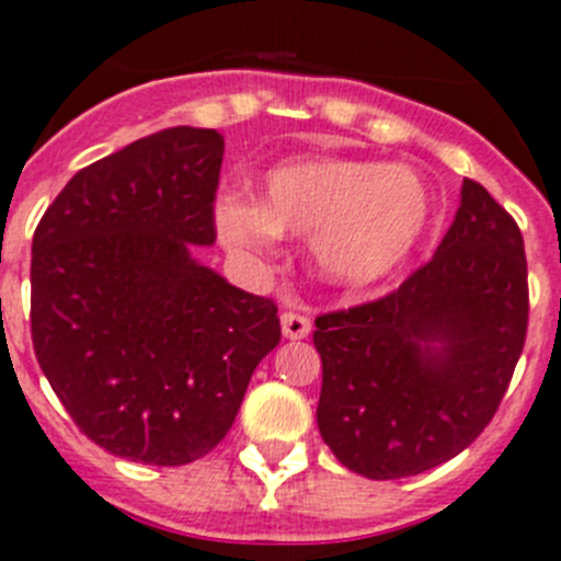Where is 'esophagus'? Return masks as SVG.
<instances>
[{
    "instance_id": "34e87169",
    "label": "esophagus",
    "mask_w": 561,
    "mask_h": 561,
    "mask_svg": "<svg viewBox=\"0 0 561 561\" xmlns=\"http://www.w3.org/2000/svg\"><path fill=\"white\" fill-rule=\"evenodd\" d=\"M309 331H312V323H309L307 314L282 312V334H285L287 340H304Z\"/></svg>"
}]
</instances>
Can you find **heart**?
Segmentation results:
<instances>
[{
  "instance_id": "1",
  "label": "heart",
  "mask_w": 561,
  "mask_h": 561,
  "mask_svg": "<svg viewBox=\"0 0 561 561\" xmlns=\"http://www.w3.org/2000/svg\"><path fill=\"white\" fill-rule=\"evenodd\" d=\"M433 214L436 199L416 170L347 159L276 167L263 181V203L247 194L216 199L230 247L263 254L279 232L309 238L320 274L347 287L397 274L431 232Z\"/></svg>"
}]
</instances>
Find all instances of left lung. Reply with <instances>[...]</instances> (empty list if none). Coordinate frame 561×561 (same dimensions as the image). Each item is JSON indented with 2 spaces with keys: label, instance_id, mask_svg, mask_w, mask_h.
<instances>
[{
  "label": "left lung",
  "instance_id": "1",
  "mask_svg": "<svg viewBox=\"0 0 561 561\" xmlns=\"http://www.w3.org/2000/svg\"><path fill=\"white\" fill-rule=\"evenodd\" d=\"M323 362L318 427L369 480L422 474L488 427L529 325L524 236L466 178L431 263L394 293L314 318Z\"/></svg>",
  "mask_w": 561,
  "mask_h": 561
}]
</instances>
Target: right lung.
<instances>
[{"instance_id": "1", "label": "right lung", "mask_w": 561, "mask_h": 561, "mask_svg": "<svg viewBox=\"0 0 561 561\" xmlns=\"http://www.w3.org/2000/svg\"><path fill=\"white\" fill-rule=\"evenodd\" d=\"M225 136L164 128L84 167L32 238V345L81 433L117 458L183 466L236 422L279 345L271 298L194 257L216 241Z\"/></svg>"}]
</instances>
